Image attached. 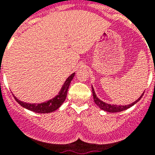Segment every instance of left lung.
I'll use <instances>...</instances> for the list:
<instances>
[{
  "instance_id": "obj_1",
  "label": "left lung",
  "mask_w": 155,
  "mask_h": 155,
  "mask_svg": "<svg viewBox=\"0 0 155 155\" xmlns=\"http://www.w3.org/2000/svg\"><path fill=\"white\" fill-rule=\"evenodd\" d=\"M92 91H93V100H94V102L96 103V105L98 107H100V109L103 110L107 112H110V113H115V112H120L123 111V110H125L128 109L130 108L131 106H133V105H135L137 101H139L140 100V98L142 97L144 93L141 94V96L139 97V98L135 101L133 103L129 104V105H126V106H117V105H110V104L106 103V102H104V101H101L100 99L97 97L96 93H95V91L93 89V86H92Z\"/></svg>"
}]
</instances>
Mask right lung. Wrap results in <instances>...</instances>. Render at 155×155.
<instances>
[{
	"label": "right lung",
	"instance_id": "add662e5",
	"mask_svg": "<svg viewBox=\"0 0 155 155\" xmlns=\"http://www.w3.org/2000/svg\"><path fill=\"white\" fill-rule=\"evenodd\" d=\"M74 76H75V73H73V74L70 75L69 77L67 79V80L65 81L64 84L62 85L61 90L59 91L58 94L54 97V98L50 99V100L45 101V102L38 104L27 103V102H23V101L18 100L15 95H14V97H15L18 103L20 104L22 107H24V108L29 110L34 111L35 113H41V114L51 113V112H54V110H56L57 109H58L66 100L70 84H71V81L73 80Z\"/></svg>",
	"mask_w": 155,
	"mask_h": 155
}]
</instances>
